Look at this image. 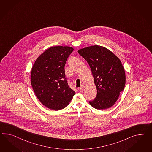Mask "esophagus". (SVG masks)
Returning <instances> with one entry per match:
<instances>
[{"label": "esophagus", "instance_id": "34e87169", "mask_svg": "<svg viewBox=\"0 0 152 152\" xmlns=\"http://www.w3.org/2000/svg\"><path fill=\"white\" fill-rule=\"evenodd\" d=\"M79 90H80V91H83V90H84V86H83V85H82V86H80V87L79 88Z\"/></svg>", "mask_w": 152, "mask_h": 152}]
</instances>
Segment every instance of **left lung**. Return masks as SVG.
<instances>
[{
    "label": "left lung",
    "instance_id": "obj_1",
    "mask_svg": "<svg viewBox=\"0 0 152 152\" xmlns=\"http://www.w3.org/2000/svg\"><path fill=\"white\" fill-rule=\"evenodd\" d=\"M79 54L89 64L93 75L97 95L90 105L95 109L111 107L125 88L126 75L120 59L106 48L98 45L83 48Z\"/></svg>",
    "mask_w": 152,
    "mask_h": 152
}]
</instances>
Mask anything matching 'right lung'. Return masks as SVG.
I'll use <instances>...</instances> for the list:
<instances>
[{"label": "right lung", "instance_id": "1", "mask_svg": "<svg viewBox=\"0 0 152 152\" xmlns=\"http://www.w3.org/2000/svg\"><path fill=\"white\" fill-rule=\"evenodd\" d=\"M73 50L69 46L50 47L32 66L31 86L38 99L48 109L65 108L75 94L68 85L64 70L66 59Z\"/></svg>", "mask_w": 152, "mask_h": 152}]
</instances>
